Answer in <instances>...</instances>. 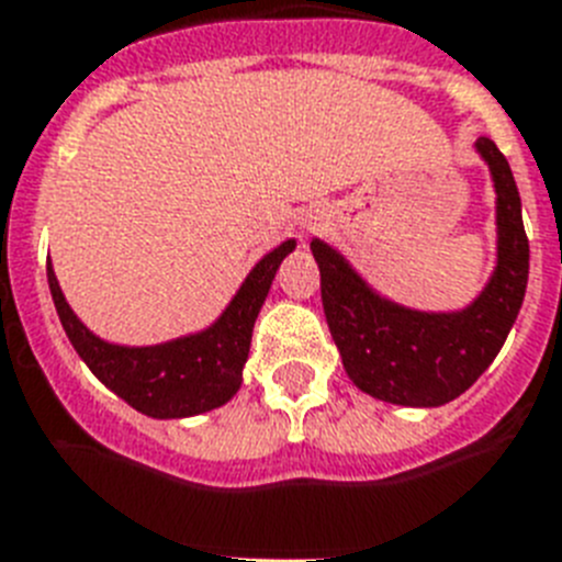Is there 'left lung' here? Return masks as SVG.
Listing matches in <instances>:
<instances>
[{
  "instance_id": "1",
  "label": "left lung",
  "mask_w": 562,
  "mask_h": 562,
  "mask_svg": "<svg viewBox=\"0 0 562 562\" xmlns=\"http://www.w3.org/2000/svg\"><path fill=\"white\" fill-rule=\"evenodd\" d=\"M497 192V268L470 308L424 314L368 288L328 243L311 240L319 262L322 308L341 364L362 393L404 407H438L477 382L504 348L529 282V237L509 160L477 138Z\"/></svg>"
}]
</instances>
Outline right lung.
I'll use <instances>...</instances> for the list:
<instances>
[{
    "instance_id": "obj_1",
    "label": "right lung",
    "mask_w": 562,
    "mask_h": 562,
    "mask_svg": "<svg viewBox=\"0 0 562 562\" xmlns=\"http://www.w3.org/2000/svg\"><path fill=\"white\" fill-rule=\"evenodd\" d=\"M294 240H285L266 254L251 268V274L212 328L153 348H124L99 339L70 311L50 262H47V282L67 339L72 341L87 368L115 396L124 398L144 416L187 418L221 407L240 390L254 322L266 302L268 288L274 282L277 268L285 260V254L294 251Z\"/></svg>"
}]
</instances>
